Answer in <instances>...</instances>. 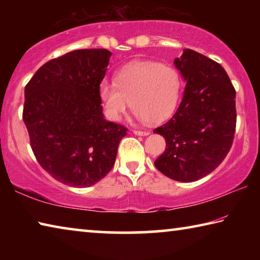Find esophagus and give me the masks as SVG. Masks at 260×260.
Listing matches in <instances>:
<instances>
[{
	"label": "esophagus",
	"mask_w": 260,
	"mask_h": 260,
	"mask_svg": "<svg viewBox=\"0 0 260 260\" xmlns=\"http://www.w3.org/2000/svg\"><path fill=\"white\" fill-rule=\"evenodd\" d=\"M133 133L136 134V135L143 136V135H149V134H150V132H149V131H138V129H134Z\"/></svg>",
	"instance_id": "34e87169"
}]
</instances>
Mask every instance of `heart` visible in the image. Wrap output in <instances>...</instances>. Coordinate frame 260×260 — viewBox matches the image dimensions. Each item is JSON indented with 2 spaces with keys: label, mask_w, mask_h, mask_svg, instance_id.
Returning <instances> with one entry per match:
<instances>
[{
  "label": "heart",
  "mask_w": 260,
  "mask_h": 260,
  "mask_svg": "<svg viewBox=\"0 0 260 260\" xmlns=\"http://www.w3.org/2000/svg\"><path fill=\"white\" fill-rule=\"evenodd\" d=\"M180 90L181 78L174 68L142 61L119 70L114 82H101L99 95L109 119L120 120L132 101V109L139 119L159 124L175 111Z\"/></svg>",
  "instance_id": "1"
}]
</instances>
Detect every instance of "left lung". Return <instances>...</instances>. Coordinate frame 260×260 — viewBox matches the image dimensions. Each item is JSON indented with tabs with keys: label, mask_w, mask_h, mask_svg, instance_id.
I'll use <instances>...</instances> for the list:
<instances>
[{
	"label": "left lung",
	"mask_w": 260,
	"mask_h": 260,
	"mask_svg": "<svg viewBox=\"0 0 260 260\" xmlns=\"http://www.w3.org/2000/svg\"><path fill=\"white\" fill-rule=\"evenodd\" d=\"M174 65L186 87L174 116L153 131L166 141L155 166L175 181L192 182L217 169L231 150L236 91L225 69L200 52L184 49Z\"/></svg>",
	"instance_id": "8db88e82"
}]
</instances>
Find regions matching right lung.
I'll return each mask as SVG.
<instances>
[{
  "label": "right lung",
  "mask_w": 260,
  "mask_h": 260,
  "mask_svg": "<svg viewBox=\"0 0 260 260\" xmlns=\"http://www.w3.org/2000/svg\"><path fill=\"white\" fill-rule=\"evenodd\" d=\"M110 57L107 49L73 50L43 64L25 87L30 148L42 169L67 186L103 179L128 131L103 117L99 87Z\"/></svg>",
  "instance_id": "right-lung-1"
}]
</instances>
